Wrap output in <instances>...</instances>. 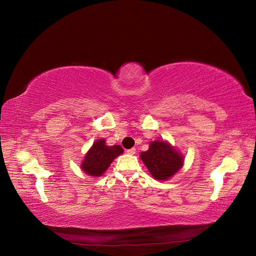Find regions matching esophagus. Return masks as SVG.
I'll return each mask as SVG.
<instances>
[{"label":"esophagus","instance_id":"1","mask_svg":"<svg viewBox=\"0 0 256 256\" xmlns=\"http://www.w3.org/2000/svg\"><path fill=\"white\" fill-rule=\"evenodd\" d=\"M126 152H128V154H134L136 152V148H131V149L126 150Z\"/></svg>","mask_w":256,"mask_h":256}]
</instances>
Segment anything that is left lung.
Segmentation results:
<instances>
[{"mask_svg":"<svg viewBox=\"0 0 256 256\" xmlns=\"http://www.w3.org/2000/svg\"><path fill=\"white\" fill-rule=\"evenodd\" d=\"M141 160L154 178L167 180L178 172L184 164V156L166 141H152L149 149L141 152Z\"/></svg>","mask_w":256,"mask_h":256,"instance_id":"8db88e82","label":"left lung"}]
</instances>
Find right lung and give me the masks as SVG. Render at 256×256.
Instances as JSON below:
<instances>
[{"mask_svg":"<svg viewBox=\"0 0 256 256\" xmlns=\"http://www.w3.org/2000/svg\"><path fill=\"white\" fill-rule=\"evenodd\" d=\"M120 146H106L105 138H100L94 142L92 148L86 154L82 160L81 170L89 176H102L107 170L110 164L118 156L123 154Z\"/></svg>","mask_w":256,"mask_h":256,"instance_id":"add662e5","label":"right lung"}]
</instances>
